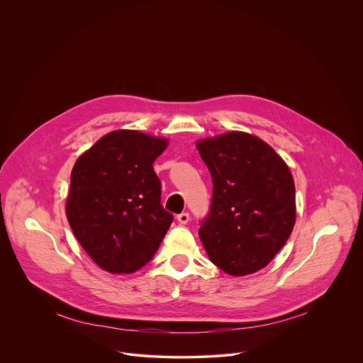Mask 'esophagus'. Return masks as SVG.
<instances>
[{
    "mask_svg": "<svg viewBox=\"0 0 363 363\" xmlns=\"http://www.w3.org/2000/svg\"><path fill=\"white\" fill-rule=\"evenodd\" d=\"M177 220H178V223L179 224H188V221H189V214L188 213H182V214H179V216H177Z\"/></svg>",
    "mask_w": 363,
    "mask_h": 363,
    "instance_id": "1",
    "label": "esophagus"
}]
</instances>
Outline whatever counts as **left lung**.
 Wrapping results in <instances>:
<instances>
[{
    "mask_svg": "<svg viewBox=\"0 0 363 363\" xmlns=\"http://www.w3.org/2000/svg\"><path fill=\"white\" fill-rule=\"evenodd\" d=\"M195 145L214 184L210 216L198 230L210 260L238 277L264 269L296 223L287 164L269 143L245 132H225Z\"/></svg>",
    "mask_w": 363,
    "mask_h": 363,
    "instance_id": "left-lung-1",
    "label": "left lung"
}]
</instances>
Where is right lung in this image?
Wrapping results in <instances>:
<instances>
[{"label":"right lung","instance_id":"obj_1","mask_svg":"<svg viewBox=\"0 0 363 363\" xmlns=\"http://www.w3.org/2000/svg\"><path fill=\"white\" fill-rule=\"evenodd\" d=\"M169 140L119 129L77 158L66 216L91 260L105 272L129 274L158 251L174 216L161 205L153 161Z\"/></svg>","mask_w":363,"mask_h":363}]
</instances>
